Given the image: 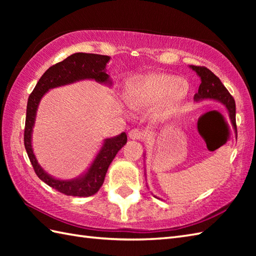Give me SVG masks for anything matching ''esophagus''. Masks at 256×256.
I'll list each match as a JSON object with an SVG mask.
<instances>
[{
  "label": "esophagus",
  "instance_id": "1",
  "mask_svg": "<svg viewBox=\"0 0 256 256\" xmlns=\"http://www.w3.org/2000/svg\"><path fill=\"white\" fill-rule=\"evenodd\" d=\"M128 136L132 140H142L144 138V133L138 128H133L128 132Z\"/></svg>",
  "mask_w": 256,
  "mask_h": 256
}]
</instances>
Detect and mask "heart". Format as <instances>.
<instances>
[{
	"instance_id": "heart-1",
	"label": "heart",
	"mask_w": 256,
	"mask_h": 256,
	"mask_svg": "<svg viewBox=\"0 0 256 256\" xmlns=\"http://www.w3.org/2000/svg\"><path fill=\"white\" fill-rule=\"evenodd\" d=\"M187 84L174 74H150L130 84L126 101L134 108H148L162 103V112L170 113L187 94Z\"/></svg>"
}]
</instances>
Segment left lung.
Instances as JSON below:
<instances>
[{
    "label": "left lung",
    "mask_w": 256,
    "mask_h": 256,
    "mask_svg": "<svg viewBox=\"0 0 256 256\" xmlns=\"http://www.w3.org/2000/svg\"><path fill=\"white\" fill-rule=\"evenodd\" d=\"M190 68L194 70L196 74L199 76L201 80L198 92L194 94V100L196 102H200L204 100H216L222 103L226 108L228 112H229L231 124L236 134V101L230 94V92L222 84L220 79L208 68L201 66H192V64L190 66Z\"/></svg>",
    "instance_id": "8db88e82"
}]
</instances>
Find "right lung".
<instances>
[{"instance_id": "obj_1", "label": "right lung", "mask_w": 256, "mask_h": 256, "mask_svg": "<svg viewBox=\"0 0 256 256\" xmlns=\"http://www.w3.org/2000/svg\"><path fill=\"white\" fill-rule=\"evenodd\" d=\"M110 60L108 56L96 54L76 52L64 60L48 68L38 80L36 86L30 94L26 108V120L24 131V145L36 175L48 186L57 192L74 197H90L99 192L104 182L106 174L118 152L126 144L128 136L125 132L111 138H106L102 148L92 162L89 170L84 175L70 180H62L42 170L35 157L32 148V133L35 124L38 104L48 90L60 86L74 84L76 81L92 79L96 82L112 84L110 76L106 74V64Z\"/></svg>"}]
</instances>
